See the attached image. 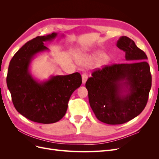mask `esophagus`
Listing matches in <instances>:
<instances>
[{"instance_id":"obj_1","label":"esophagus","mask_w":159,"mask_h":159,"mask_svg":"<svg viewBox=\"0 0 159 159\" xmlns=\"http://www.w3.org/2000/svg\"><path fill=\"white\" fill-rule=\"evenodd\" d=\"M82 84H85V82H86V81H87V80H88V75L86 74H82Z\"/></svg>"}]
</instances>
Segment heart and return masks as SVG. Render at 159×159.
I'll return each mask as SVG.
<instances>
[{
  "label": "heart",
  "instance_id": "heart-1",
  "mask_svg": "<svg viewBox=\"0 0 159 159\" xmlns=\"http://www.w3.org/2000/svg\"><path fill=\"white\" fill-rule=\"evenodd\" d=\"M106 58H107V56L104 54H103V53L98 52L91 56H84L81 57L80 61H81V63L82 64L89 66L95 63H98V62L104 60Z\"/></svg>",
  "mask_w": 159,
  "mask_h": 159
}]
</instances>
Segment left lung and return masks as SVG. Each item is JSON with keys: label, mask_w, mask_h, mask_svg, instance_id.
Listing matches in <instances>:
<instances>
[{"label": "left lung", "mask_w": 159, "mask_h": 159, "mask_svg": "<svg viewBox=\"0 0 159 159\" xmlns=\"http://www.w3.org/2000/svg\"><path fill=\"white\" fill-rule=\"evenodd\" d=\"M117 46L127 63L105 66L86 81L90 107L103 123L119 125L136 117L145 109L152 77L147 56L131 38H119Z\"/></svg>", "instance_id": "1"}]
</instances>
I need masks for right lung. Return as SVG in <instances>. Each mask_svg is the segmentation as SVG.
I'll list each match as a JSON object with an SVG mask.
<instances>
[{"label": "right lung", "instance_id": "1", "mask_svg": "<svg viewBox=\"0 0 159 159\" xmlns=\"http://www.w3.org/2000/svg\"><path fill=\"white\" fill-rule=\"evenodd\" d=\"M57 36V33L53 32L28 41L14 55L9 64L7 84L14 106L34 122L49 124L60 121L66 113L71 94L82 82L78 72L53 75L43 81L34 78L30 74L29 68L34 57L48 51L44 42Z\"/></svg>", "mask_w": 159, "mask_h": 159}]
</instances>
